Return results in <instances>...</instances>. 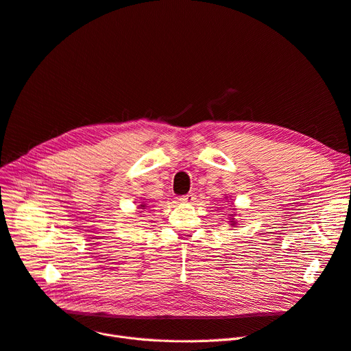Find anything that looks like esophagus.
Wrapping results in <instances>:
<instances>
[{
  "label": "esophagus",
  "mask_w": 351,
  "mask_h": 351,
  "mask_svg": "<svg viewBox=\"0 0 351 351\" xmlns=\"http://www.w3.org/2000/svg\"><path fill=\"white\" fill-rule=\"evenodd\" d=\"M195 199H196V196H195L193 192H189V193H186V195H183V196L179 197L180 202H186V204H192V202H193Z\"/></svg>",
  "instance_id": "1"
}]
</instances>
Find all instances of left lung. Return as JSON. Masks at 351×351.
I'll use <instances>...</instances> for the list:
<instances>
[{
	"instance_id": "1",
	"label": "left lung",
	"mask_w": 351,
	"mask_h": 351,
	"mask_svg": "<svg viewBox=\"0 0 351 351\" xmlns=\"http://www.w3.org/2000/svg\"><path fill=\"white\" fill-rule=\"evenodd\" d=\"M230 216H232V215H230ZM233 225H234V223H233Z\"/></svg>"
}]
</instances>
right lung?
Masks as SVG:
<instances>
[{"label":"right lung","instance_id":"right-lung-1","mask_svg":"<svg viewBox=\"0 0 351 351\" xmlns=\"http://www.w3.org/2000/svg\"><path fill=\"white\" fill-rule=\"evenodd\" d=\"M139 206H141V208H145V205H139Z\"/></svg>","mask_w":351,"mask_h":351}]
</instances>
